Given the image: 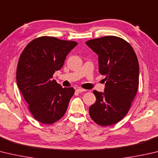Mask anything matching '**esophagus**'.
<instances>
[{
  "label": "esophagus",
  "mask_w": 158,
  "mask_h": 158,
  "mask_svg": "<svg viewBox=\"0 0 158 158\" xmlns=\"http://www.w3.org/2000/svg\"><path fill=\"white\" fill-rule=\"evenodd\" d=\"M76 91L77 92V93H82V92L85 91V90H84V89H83L81 88H78L76 89Z\"/></svg>",
  "instance_id": "obj_1"
}]
</instances>
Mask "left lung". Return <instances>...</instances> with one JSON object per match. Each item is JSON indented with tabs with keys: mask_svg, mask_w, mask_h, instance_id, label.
Returning <instances> with one entry per match:
<instances>
[{
	"mask_svg": "<svg viewBox=\"0 0 158 158\" xmlns=\"http://www.w3.org/2000/svg\"><path fill=\"white\" fill-rule=\"evenodd\" d=\"M98 55L99 72L105 75L104 93L94 90L96 102L89 108L93 121L103 127L116 124L130 109L139 85V64L131 45L107 36L85 42Z\"/></svg>",
	"mask_w": 158,
	"mask_h": 158,
	"instance_id": "8db88e82",
	"label": "left lung"
}]
</instances>
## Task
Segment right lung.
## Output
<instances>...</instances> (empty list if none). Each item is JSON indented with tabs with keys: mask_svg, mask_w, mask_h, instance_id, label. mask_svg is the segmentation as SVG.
Returning <instances> with one entry per match:
<instances>
[{
	"mask_svg": "<svg viewBox=\"0 0 158 158\" xmlns=\"http://www.w3.org/2000/svg\"><path fill=\"white\" fill-rule=\"evenodd\" d=\"M77 44L41 36L28 44L20 56L17 85L33 117L43 124H52L61 119L74 93L73 88H62L52 78Z\"/></svg>",
	"mask_w": 158,
	"mask_h": 158,
	"instance_id": "right-lung-1",
	"label": "right lung"
}]
</instances>
